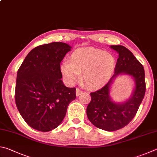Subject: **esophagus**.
Segmentation results:
<instances>
[{"label": "esophagus", "instance_id": "esophagus-1", "mask_svg": "<svg viewBox=\"0 0 157 157\" xmlns=\"http://www.w3.org/2000/svg\"><path fill=\"white\" fill-rule=\"evenodd\" d=\"M82 93V90H80V89H79V88H77V89H76V95L79 96V95H80Z\"/></svg>", "mask_w": 157, "mask_h": 157}]
</instances>
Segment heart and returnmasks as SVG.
I'll list each match as a JSON object with an SVG mask.
<instances>
[{"instance_id":"obj_1","label":"heart","mask_w":157,"mask_h":157,"mask_svg":"<svg viewBox=\"0 0 157 157\" xmlns=\"http://www.w3.org/2000/svg\"><path fill=\"white\" fill-rule=\"evenodd\" d=\"M116 67V59L112 53L93 47L82 48L71 54L70 62L61 66L64 79L73 84L83 74V80L90 88L104 86L110 80Z\"/></svg>"}]
</instances>
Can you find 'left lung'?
<instances>
[{
  "label": "left lung",
  "instance_id": "obj_1",
  "mask_svg": "<svg viewBox=\"0 0 157 157\" xmlns=\"http://www.w3.org/2000/svg\"><path fill=\"white\" fill-rule=\"evenodd\" d=\"M119 53L115 73L110 80L101 89L90 93L91 100L86 108L89 121L101 130L115 131L124 128L135 117L146 93L145 71L143 65L132 53L121 45H111ZM121 74L132 76L136 82L131 98L123 103H115L109 96L113 79Z\"/></svg>",
  "mask_w": 157,
  "mask_h": 157
}]
</instances>
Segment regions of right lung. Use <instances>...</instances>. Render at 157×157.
Listing matches in <instances>:
<instances>
[{"label":"right lung","instance_id":"add662e5","mask_svg":"<svg viewBox=\"0 0 157 157\" xmlns=\"http://www.w3.org/2000/svg\"><path fill=\"white\" fill-rule=\"evenodd\" d=\"M71 49L64 42L40 45L28 53L17 72L16 106L33 129H55L76 98L75 88L65 86L61 79L60 62Z\"/></svg>","mask_w":157,"mask_h":157}]
</instances>
